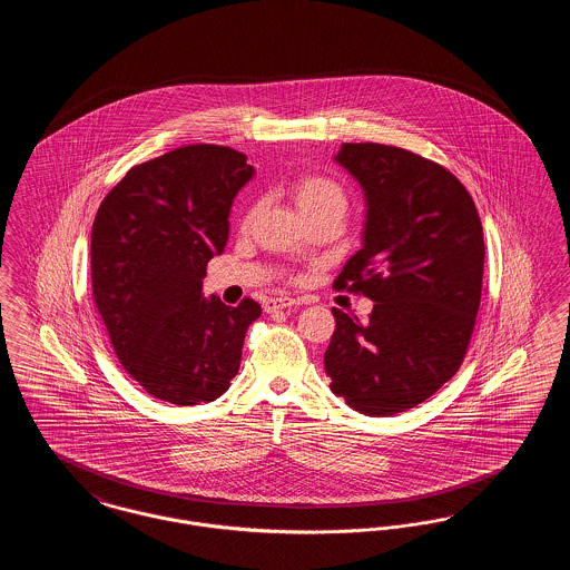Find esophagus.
<instances>
[{
  "instance_id": "1",
  "label": "esophagus",
  "mask_w": 570,
  "mask_h": 570,
  "mask_svg": "<svg viewBox=\"0 0 570 570\" xmlns=\"http://www.w3.org/2000/svg\"><path fill=\"white\" fill-rule=\"evenodd\" d=\"M297 298L291 297H272L265 301V312H275V309H286V307H293L297 305Z\"/></svg>"
}]
</instances>
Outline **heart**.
Segmentation results:
<instances>
[{
	"mask_svg": "<svg viewBox=\"0 0 570 570\" xmlns=\"http://www.w3.org/2000/svg\"><path fill=\"white\" fill-rule=\"evenodd\" d=\"M291 191H293L295 205H297L301 214L325 207V205H344L346 203L344 194L333 181H328L325 177H316V175L298 177ZM252 217H254V209H249L245 214L244 226H249Z\"/></svg>",
	"mask_w": 570,
	"mask_h": 570,
	"instance_id": "b5f03b06",
	"label": "heart"
}]
</instances>
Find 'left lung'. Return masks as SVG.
Wrapping results in <instances>:
<instances>
[{
  "mask_svg": "<svg viewBox=\"0 0 570 570\" xmlns=\"http://www.w3.org/2000/svg\"><path fill=\"white\" fill-rule=\"evenodd\" d=\"M335 163L367 207L363 245L335 286L376 303L367 323L333 309L326 376L356 412L391 416L460 370L481 305L483 226L453 173L402 147L344 142Z\"/></svg>",
  "mask_w": 570,
  "mask_h": 570,
  "instance_id": "1",
  "label": "left lung"
}]
</instances>
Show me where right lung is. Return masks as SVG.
<instances>
[{"instance_id":"add662e5","label":"right lung","mask_w":570,"mask_h":570,"mask_svg":"<svg viewBox=\"0 0 570 570\" xmlns=\"http://www.w3.org/2000/svg\"><path fill=\"white\" fill-rule=\"evenodd\" d=\"M254 177L242 151L188 145L136 164L91 228V288L126 372L154 397L209 404L239 372L261 305L203 297L207 263L224 252L235 196Z\"/></svg>"}]
</instances>
